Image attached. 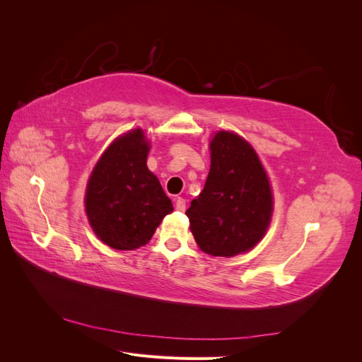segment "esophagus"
<instances>
[{
	"label": "esophagus",
	"mask_w": 362,
	"mask_h": 362,
	"mask_svg": "<svg viewBox=\"0 0 362 362\" xmlns=\"http://www.w3.org/2000/svg\"><path fill=\"white\" fill-rule=\"evenodd\" d=\"M175 208H177L178 211H185V199L178 198L177 201H175Z\"/></svg>",
	"instance_id": "esophagus-1"
}]
</instances>
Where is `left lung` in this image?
Instances as JSON below:
<instances>
[{"label":"left lung","instance_id":"8db88e82","mask_svg":"<svg viewBox=\"0 0 362 362\" xmlns=\"http://www.w3.org/2000/svg\"><path fill=\"white\" fill-rule=\"evenodd\" d=\"M210 149L205 187L185 214L204 252L234 257L266 234L273 210L270 184L255 151L240 136L218 131Z\"/></svg>","mask_w":362,"mask_h":362}]
</instances>
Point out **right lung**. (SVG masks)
Returning <instances> with one entry per match:
<instances>
[{
    "mask_svg": "<svg viewBox=\"0 0 362 362\" xmlns=\"http://www.w3.org/2000/svg\"><path fill=\"white\" fill-rule=\"evenodd\" d=\"M149 144L141 129L116 139L95 166L86 192V213L95 234L117 250L146 245L173 211L172 201L146 166Z\"/></svg>",
    "mask_w": 362,
    "mask_h": 362,
    "instance_id": "add662e5",
    "label": "right lung"
}]
</instances>
